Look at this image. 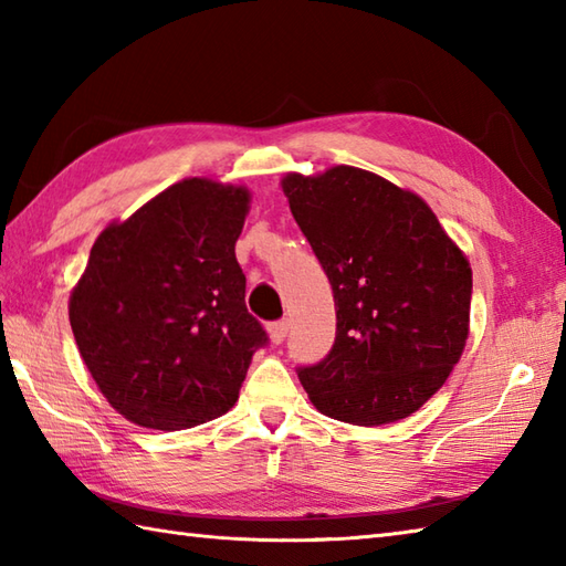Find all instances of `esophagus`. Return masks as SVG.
<instances>
[{"label":"esophagus","instance_id":"obj_1","mask_svg":"<svg viewBox=\"0 0 566 566\" xmlns=\"http://www.w3.org/2000/svg\"><path fill=\"white\" fill-rule=\"evenodd\" d=\"M268 333H270V340H272L274 345L284 343L286 333H290V321H274V323H270Z\"/></svg>","mask_w":566,"mask_h":566}]
</instances>
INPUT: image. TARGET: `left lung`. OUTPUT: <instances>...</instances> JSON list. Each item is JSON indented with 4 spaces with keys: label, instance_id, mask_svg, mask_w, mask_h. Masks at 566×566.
I'll return each mask as SVG.
<instances>
[{
    "label": "left lung",
    "instance_id": "left-lung-1",
    "mask_svg": "<svg viewBox=\"0 0 566 566\" xmlns=\"http://www.w3.org/2000/svg\"><path fill=\"white\" fill-rule=\"evenodd\" d=\"M328 274L335 343L298 379L323 416L384 426L416 413L460 363L472 268L428 203L375 172L338 165L282 179Z\"/></svg>",
    "mask_w": 566,
    "mask_h": 566
}]
</instances>
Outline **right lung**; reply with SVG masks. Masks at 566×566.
Segmentation results:
<instances>
[{
  "instance_id": "1",
  "label": "right lung",
  "mask_w": 566,
  "mask_h": 566,
  "mask_svg": "<svg viewBox=\"0 0 566 566\" xmlns=\"http://www.w3.org/2000/svg\"><path fill=\"white\" fill-rule=\"evenodd\" d=\"M248 209L245 187L191 177L94 240L70 326L104 399L130 423L185 430L238 401L268 343L235 260Z\"/></svg>"
}]
</instances>
